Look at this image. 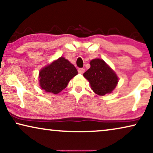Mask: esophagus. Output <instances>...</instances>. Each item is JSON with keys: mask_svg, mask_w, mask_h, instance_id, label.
Here are the masks:
<instances>
[{"mask_svg": "<svg viewBox=\"0 0 153 153\" xmlns=\"http://www.w3.org/2000/svg\"><path fill=\"white\" fill-rule=\"evenodd\" d=\"M78 72L79 74H83L85 72V69L84 68H79L78 70Z\"/></svg>", "mask_w": 153, "mask_h": 153, "instance_id": "esophagus-1", "label": "esophagus"}]
</instances>
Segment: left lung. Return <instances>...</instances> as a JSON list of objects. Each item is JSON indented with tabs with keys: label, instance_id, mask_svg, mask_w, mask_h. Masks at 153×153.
Returning <instances> with one entry per match:
<instances>
[{
	"label": "left lung",
	"instance_id": "8db88e82",
	"mask_svg": "<svg viewBox=\"0 0 153 153\" xmlns=\"http://www.w3.org/2000/svg\"><path fill=\"white\" fill-rule=\"evenodd\" d=\"M90 65L91 68L83 74V76L89 81L94 93L101 96L111 93L118 82L114 71L100 58L92 60Z\"/></svg>",
	"mask_w": 153,
	"mask_h": 153
}]
</instances>
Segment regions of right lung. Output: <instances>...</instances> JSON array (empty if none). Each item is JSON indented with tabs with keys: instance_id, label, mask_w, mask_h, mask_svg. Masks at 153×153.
<instances>
[{
	"instance_id": "obj_1",
	"label": "right lung",
	"mask_w": 153,
	"mask_h": 153,
	"mask_svg": "<svg viewBox=\"0 0 153 153\" xmlns=\"http://www.w3.org/2000/svg\"><path fill=\"white\" fill-rule=\"evenodd\" d=\"M78 74L76 68L63 57H60L43 68L39 73L41 88L56 95L65 88L69 81Z\"/></svg>"
}]
</instances>
